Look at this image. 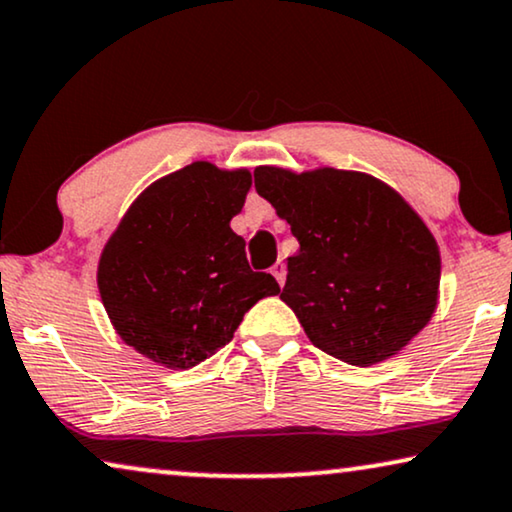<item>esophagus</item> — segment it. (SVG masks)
I'll return each mask as SVG.
<instances>
[{
    "label": "esophagus",
    "instance_id": "obj_1",
    "mask_svg": "<svg viewBox=\"0 0 512 512\" xmlns=\"http://www.w3.org/2000/svg\"><path fill=\"white\" fill-rule=\"evenodd\" d=\"M272 275H275V279H277V284L279 286H284V279H286V268H284V263H275L272 265Z\"/></svg>",
    "mask_w": 512,
    "mask_h": 512
}]
</instances>
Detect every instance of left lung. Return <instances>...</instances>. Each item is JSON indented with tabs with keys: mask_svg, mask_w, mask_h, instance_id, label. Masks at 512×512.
Instances as JSON below:
<instances>
[{
	"mask_svg": "<svg viewBox=\"0 0 512 512\" xmlns=\"http://www.w3.org/2000/svg\"><path fill=\"white\" fill-rule=\"evenodd\" d=\"M261 198L291 226L282 300L321 352L373 366L401 352L438 305L440 251L419 214L384 181L319 167H256Z\"/></svg>",
	"mask_w": 512,
	"mask_h": 512,
	"instance_id": "8db88e82",
	"label": "left lung"
}]
</instances>
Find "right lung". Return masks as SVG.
Masks as SVG:
<instances>
[{
	"label": "right lung",
	"mask_w": 512,
	"mask_h": 512,
	"mask_svg": "<svg viewBox=\"0 0 512 512\" xmlns=\"http://www.w3.org/2000/svg\"><path fill=\"white\" fill-rule=\"evenodd\" d=\"M249 170L198 160L153 181L104 244L97 289L116 333L172 370L198 366L233 340L244 314L279 284L254 272L230 228Z\"/></svg>",
	"instance_id": "1"
}]
</instances>
